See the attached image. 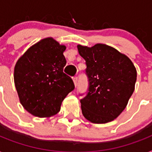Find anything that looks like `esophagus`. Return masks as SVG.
Wrapping results in <instances>:
<instances>
[{"instance_id":"34e87169","label":"esophagus","mask_w":152,"mask_h":152,"mask_svg":"<svg viewBox=\"0 0 152 152\" xmlns=\"http://www.w3.org/2000/svg\"><path fill=\"white\" fill-rule=\"evenodd\" d=\"M72 80H73L74 84H75V86L76 87V85H77V76H73V77H72Z\"/></svg>"}]
</instances>
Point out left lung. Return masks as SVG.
I'll return each mask as SVG.
<instances>
[{
  "mask_svg": "<svg viewBox=\"0 0 152 152\" xmlns=\"http://www.w3.org/2000/svg\"><path fill=\"white\" fill-rule=\"evenodd\" d=\"M77 48L86 61L88 79L87 93L80 100L83 116L94 123L114 120L134 93L137 80L134 64L128 57L105 44Z\"/></svg>",
  "mask_w": 152,
  "mask_h": 152,
  "instance_id": "obj_1",
  "label": "left lung"
}]
</instances>
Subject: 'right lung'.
<instances>
[{"mask_svg":"<svg viewBox=\"0 0 152 152\" xmlns=\"http://www.w3.org/2000/svg\"><path fill=\"white\" fill-rule=\"evenodd\" d=\"M65 47L52 38L33 45L18 59L14 80L20 103L38 117H49L60 111L67 94L75 88L72 78L63 72Z\"/></svg>","mask_w":152,"mask_h":152,"instance_id":"right-lung-1","label":"right lung"}]
</instances>
